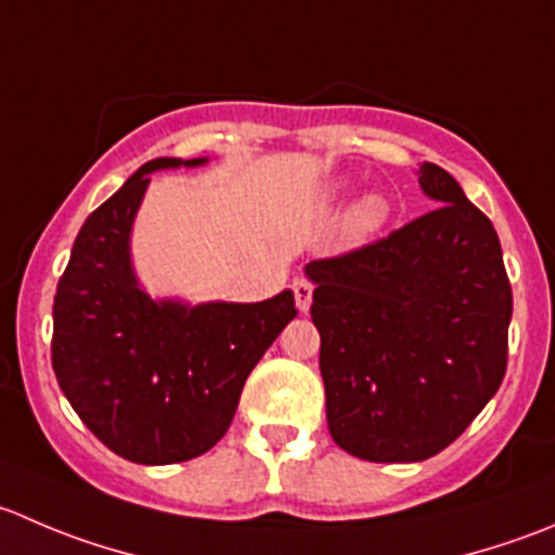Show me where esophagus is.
<instances>
[{"label":"esophagus","instance_id":"esophagus-1","mask_svg":"<svg viewBox=\"0 0 555 555\" xmlns=\"http://www.w3.org/2000/svg\"><path fill=\"white\" fill-rule=\"evenodd\" d=\"M293 293H295V306H298L300 311H309L311 309V295H314V284H311L309 279H295Z\"/></svg>","mask_w":555,"mask_h":555}]
</instances>
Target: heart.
<instances>
[{
  "mask_svg": "<svg viewBox=\"0 0 555 555\" xmlns=\"http://www.w3.org/2000/svg\"><path fill=\"white\" fill-rule=\"evenodd\" d=\"M387 214H390V206L382 195H365L354 203L347 211V219H344V228L352 238H365V235L376 233L382 224L387 222Z\"/></svg>",
  "mask_w": 555,
  "mask_h": 555,
  "instance_id": "1",
  "label": "heart"
}]
</instances>
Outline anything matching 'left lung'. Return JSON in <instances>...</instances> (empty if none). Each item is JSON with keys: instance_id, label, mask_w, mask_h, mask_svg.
Listing matches in <instances>:
<instances>
[{"instance_id": "8db88e82", "label": "left lung", "mask_w": 555, "mask_h": 555, "mask_svg": "<svg viewBox=\"0 0 555 555\" xmlns=\"http://www.w3.org/2000/svg\"><path fill=\"white\" fill-rule=\"evenodd\" d=\"M417 181L434 211L306 266L327 431L374 464L442 453L507 371L513 289L496 230L439 165L423 163Z\"/></svg>"}]
</instances>
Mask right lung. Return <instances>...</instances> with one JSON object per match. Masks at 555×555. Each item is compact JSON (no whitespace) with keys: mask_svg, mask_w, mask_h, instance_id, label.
I'll list each match as a JSON object with an SVG mask.
<instances>
[{"mask_svg":"<svg viewBox=\"0 0 555 555\" xmlns=\"http://www.w3.org/2000/svg\"><path fill=\"white\" fill-rule=\"evenodd\" d=\"M203 159L159 157L83 222L53 298L51 363L91 434L132 464L208 453L228 434L246 376L298 314L289 289L260 304L152 300L129 257L149 173Z\"/></svg>","mask_w":555,"mask_h":555,"instance_id":"right-lung-1","label":"right lung"}]
</instances>
